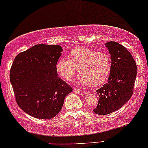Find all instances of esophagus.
<instances>
[{"mask_svg":"<svg viewBox=\"0 0 148 148\" xmlns=\"http://www.w3.org/2000/svg\"><path fill=\"white\" fill-rule=\"evenodd\" d=\"M74 91H75V92H77V94H79V95H84V94L86 93V92H85V91H83V90H81V89H74Z\"/></svg>","mask_w":148,"mask_h":148,"instance_id":"34e87169","label":"esophagus"}]
</instances>
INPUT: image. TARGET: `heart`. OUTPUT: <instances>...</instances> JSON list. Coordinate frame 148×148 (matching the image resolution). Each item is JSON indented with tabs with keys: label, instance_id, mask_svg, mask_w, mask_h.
Masks as SVG:
<instances>
[{
	"label": "heart",
	"instance_id": "1",
	"mask_svg": "<svg viewBox=\"0 0 148 148\" xmlns=\"http://www.w3.org/2000/svg\"><path fill=\"white\" fill-rule=\"evenodd\" d=\"M77 69L79 74L76 81L79 84L99 86L107 81L111 73V56L108 52L78 47L70 52L69 59H60L56 65L57 73L66 81L72 79Z\"/></svg>",
	"mask_w": 148,
	"mask_h": 148
}]
</instances>
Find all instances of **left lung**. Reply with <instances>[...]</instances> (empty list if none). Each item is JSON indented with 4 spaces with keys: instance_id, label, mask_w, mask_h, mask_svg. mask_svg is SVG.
<instances>
[{
    "instance_id": "8db88e82",
    "label": "left lung",
    "mask_w": 148,
    "mask_h": 148,
    "mask_svg": "<svg viewBox=\"0 0 148 148\" xmlns=\"http://www.w3.org/2000/svg\"><path fill=\"white\" fill-rule=\"evenodd\" d=\"M112 59V70L107 82L97 90L99 102L93 110L106 115L121 108L132 97L137 76V65L129 51L114 41L106 43Z\"/></svg>"
}]
</instances>
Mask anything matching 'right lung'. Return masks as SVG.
I'll return each instance as SVG.
<instances>
[{
    "label": "right lung",
    "mask_w": 148,
    "mask_h": 148,
    "mask_svg": "<svg viewBox=\"0 0 148 148\" xmlns=\"http://www.w3.org/2000/svg\"><path fill=\"white\" fill-rule=\"evenodd\" d=\"M62 50L59 45L37 44L19 53L12 64L10 81L16 102L35 118L57 115L65 97L73 90L56 69Z\"/></svg>",
    "instance_id": "1"
}]
</instances>
